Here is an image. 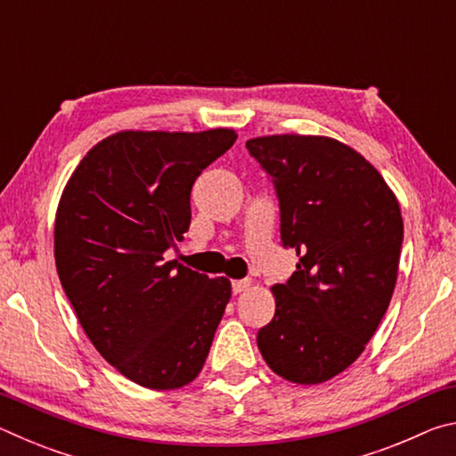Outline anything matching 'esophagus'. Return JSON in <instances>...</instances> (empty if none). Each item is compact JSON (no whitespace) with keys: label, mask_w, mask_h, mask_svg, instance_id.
I'll return each mask as SVG.
<instances>
[{"label":"esophagus","mask_w":456,"mask_h":456,"mask_svg":"<svg viewBox=\"0 0 456 456\" xmlns=\"http://www.w3.org/2000/svg\"><path fill=\"white\" fill-rule=\"evenodd\" d=\"M249 285H251V280H235L231 283V289H233V293H241L245 289H249Z\"/></svg>","instance_id":"obj_1"}]
</instances>
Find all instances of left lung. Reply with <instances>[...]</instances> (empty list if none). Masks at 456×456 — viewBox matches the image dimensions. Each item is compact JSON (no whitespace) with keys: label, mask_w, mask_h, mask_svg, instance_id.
Masks as SVG:
<instances>
[{"label":"left lung","mask_w":456,"mask_h":456,"mask_svg":"<svg viewBox=\"0 0 456 456\" xmlns=\"http://www.w3.org/2000/svg\"><path fill=\"white\" fill-rule=\"evenodd\" d=\"M273 183L281 245L299 264L272 288L275 315L257 346L277 376L320 384L356 360L388 310L404 225L395 192L350 146L326 136L251 138Z\"/></svg>","instance_id":"8db88e82"}]
</instances>
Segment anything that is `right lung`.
<instances>
[{
    "mask_svg": "<svg viewBox=\"0 0 456 456\" xmlns=\"http://www.w3.org/2000/svg\"><path fill=\"white\" fill-rule=\"evenodd\" d=\"M235 141L229 128L117 133L88 151L61 192V288L102 358L144 388L195 380L225 314L229 280L163 256L189 231L197 176Z\"/></svg>",
    "mask_w": 456,
    "mask_h": 456,
    "instance_id": "right-lung-1",
    "label": "right lung"
}]
</instances>
